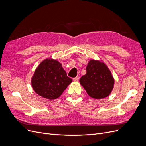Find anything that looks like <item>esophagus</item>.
Returning <instances> with one entry per match:
<instances>
[{
    "mask_svg": "<svg viewBox=\"0 0 146 146\" xmlns=\"http://www.w3.org/2000/svg\"><path fill=\"white\" fill-rule=\"evenodd\" d=\"M78 80H79V77H76L73 78L74 81H78Z\"/></svg>",
    "mask_w": 146,
    "mask_h": 146,
    "instance_id": "34e87169",
    "label": "esophagus"
}]
</instances>
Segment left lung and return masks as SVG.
Listing matches in <instances>:
<instances>
[{"label":"left lung","instance_id":"obj_1","mask_svg":"<svg viewBox=\"0 0 146 146\" xmlns=\"http://www.w3.org/2000/svg\"><path fill=\"white\" fill-rule=\"evenodd\" d=\"M86 71L80 83L88 96L96 99L106 98L112 92L115 84L114 78L106 64L100 60L91 59Z\"/></svg>","mask_w":146,"mask_h":146}]
</instances>
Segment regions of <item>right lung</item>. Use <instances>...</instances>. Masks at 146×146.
<instances>
[{"label": "right lung", "mask_w": 146, "mask_h": 146, "mask_svg": "<svg viewBox=\"0 0 146 146\" xmlns=\"http://www.w3.org/2000/svg\"><path fill=\"white\" fill-rule=\"evenodd\" d=\"M72 81L59 61L46 58L36 68L31 83L37 94L47 99L54 100L59 98Z\"/></svg>", "instance_id": "1"}]
</instances>
